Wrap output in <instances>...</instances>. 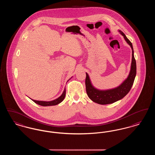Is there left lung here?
Instances as JSON below:
<instances>
[{
	"instance_id": "left-lung-1",
	"label": "left lung",
	"mask_w": 155,
	"mask_h": 155,
	"mask_svg": "<svg viewBox=\"0 0 155 155\" xmlns=\"http://www.w3.org/2000/svg\"><path fill=\"white\" fill-rule=\"evenodd\" d=\"M118 32L121 35L123 36L125 41L130 46L132 49V61L130 71L127 78L119 86L114 88L101 90L94 87L90 80L88 74L86 73L85 85L87 94L89 97L93 102L100 104H107L114 103L126 96L133 86L137 74L136 61L134 55L132 43L121 31L118 30Z\"/></svg>"
}]
</instances>
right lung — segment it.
Here are the masks:
<instances>
[{
	"instance_id": "right-lung-1",
	"label": "right lung",
	"mask_w": 155,
	"mask_h": 155,
	"mask_svg": "<svg viewBox=\"0 0 155 155\" xmlns=\"http://www.w3.org/2000/svg\"><path fill=\"white\" fill-rule=\"evenodd\" d=\"M72 77H71L69 80H70ZM66 96V88H64L62 94L59 96L58 98L54 99V100H53L51 101H36V100H34V99H31L33 102H34L35 103H37L39 105H41V106H54V105H57L60 103H61L64 99Z\"/></svg>"
}]
</instances>
